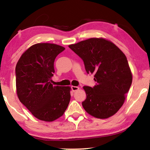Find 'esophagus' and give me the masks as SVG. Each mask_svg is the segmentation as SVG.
Listing matches in <instances>:
<instances>
[{
    "label": "esophagus",
    "instance_id": "esophagus-1",
    "mask_svg": "<svg viewBox=\"0 0 150 150\" xmlns=\"http://www.w3.org/2000/svg\"><path fill=\"white\" fill-rule=\"evenodd\" d=\"M71 89H72V91H73V92H75V91H77V90L79 89V87H76V86H72V87H71Z\"/></svg>",
    "mask_w": 150,
    "mask_h": 150
}]
</instances>
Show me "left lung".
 Returning a JSON list of instances; mask_svg holds the SVG:
<instances>
[{"instance_id":"1","label":"left lung","mask_w":150,"mask_h":150,"mask_svg":"<svg viewBox=\"0 0 150 150\" xmlns=\"http://www.w3.org/2000/svg\"><path fill=\"white\" fill-rule=\"evenodd\" d=\"M84 62L87 73L94 74V87L84 86L82 103L88 115L105 119L117 112L125 101L132 81L126 55L110 40L92 38L69 45Z\"/></svg>"}]
</instances>
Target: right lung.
I'll return each mask as SVG.
<instances>
[{
    "mask_svg": "<svg viewBox=\"0 0 150 150\" xmlns=\"http://www.w3.org/2000/svg\"><path fill=\"white\" fill-rule=\"evenodd\" d=\"M65 50L61 45L38 43L22 54L16 66V87L19 100L40 120L52 122L63 115L69 105L71 87L54 86V61Z\"/></svg>",
    "mask_w": 150,
    "mask_h": 150,
    "instance_id": "right-lung-1",
    "label": "right lung"
}]
</instances>
